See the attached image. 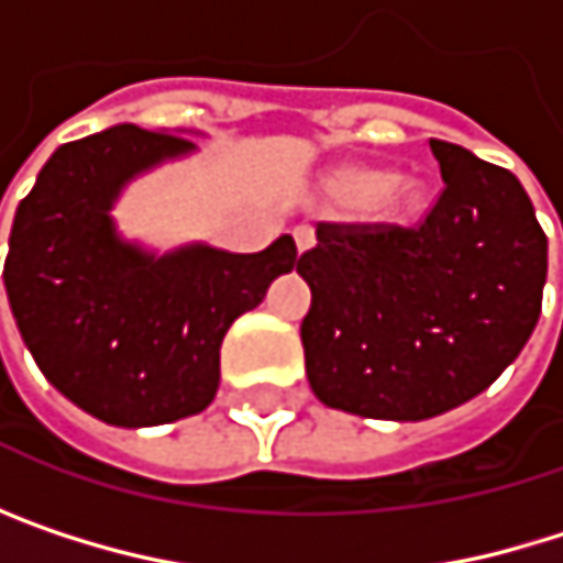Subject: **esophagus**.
<instances>
[{"label": "esophagus", "instance_id": "1", "mask_svg": "<svg viewBox=\"0 0 563 563\" xmlns=\"http://www.w3.org/2000/svg\"><path fill=\"white\" fill-rule=\"evenodd\" d=\"M292 241H296V251L302 254L316 244V231L309 224H299V228H292Z\"/></svg>", "mask_w": 563, "mask_h": 563}]
</instances>
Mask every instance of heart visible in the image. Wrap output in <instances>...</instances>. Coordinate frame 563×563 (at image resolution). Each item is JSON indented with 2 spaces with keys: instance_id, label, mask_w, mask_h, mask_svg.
Instances as JSON below:
<instances>
[{
  "instance_id": "heart-1",
  "label": "heart",
  "mask_w": 563,
  "mask_h": 563,
  "mask_svg": "<svg viewBox=\"0 0 563 563\" xmlns=\"http://www.w3.org/2000/svg\"><path fill=\"white\" fill-rule=\"evenodd\" d=\"M329 198L342 205H368L382 218H410L423 205V188L410 178H388L375 169H342L329 178Z\"/></svg>"
}]
</instances>
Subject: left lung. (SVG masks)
Instances as JSON below:
<instances>
[{
  "label": "left lung",
  "instance_id": "left-lung-1",
  "mask_svg": "<svg viewBox=\"0 0 563 563\" xmlns=\"http://www.w3.org/2000/svg\"><path fill=\"white\" fill-rule=\"evenodd\" d=\"M443 191L413 228L319 224L296 264L306 378L335 410L427 420L483 394L541 316L548 238L521 181L430 140Z\"/></svg>",
  "mask_w": 563,
  "mask_h": 563
}]
</instances>
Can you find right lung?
I'll return each mask as SVG.
<instances>
[{
  "instance_id": "obj_1",
  "label": "right lung",
  "mask_w": 563,
  "mask_h": 563,
  "mask_svg": "<svg viewBox=\"0 0 563 563\" xmlns=\"http://www.w3.org/2000/svg\"><path fill=\"white\" fill-rule=\"evenodd\" d=\"M195 153L178 133L133 123L60 146L19 201L5 292L42 375L113 427H156L205 410L231 322L289 274L296 241L261 254L123 241L110 208L136 175Z\"/></svg>"
}]
</instances>
